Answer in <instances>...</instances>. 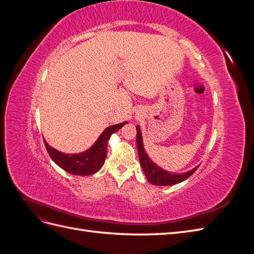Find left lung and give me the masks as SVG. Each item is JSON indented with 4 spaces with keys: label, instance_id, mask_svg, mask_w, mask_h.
Returning a JSON list of instances; mask_svg holds the SVG:
<instances>
[{
    "label": "left lung",
    "instance_id": "8db88e82",
    "mask_svg": "<svg viewBox=\"0 0 254 254\" xmlns=\"http://www.w3.org/2000/svg\"><path fill=\"white\" fill-rule=\"evenodd\" d=\"M136 147H137V152H139L140 163L146 178H147V180L151 184H155V186L168 187V186H173V184L180 183L186 179H188L190 176L193 175L198 168V166H196L195 168H193V170L189 171L187 173L172 174V173L165 172L164 170H162V168L157 166L148 158L147 153H146L144 150L142 134H141V130L139 126H136Z\"/></svg>",
    "mask_w": 254,
    "mask_h": 254
}]
</instances>
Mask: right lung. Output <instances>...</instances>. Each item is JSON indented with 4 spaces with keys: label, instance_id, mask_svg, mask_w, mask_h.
<instances>
[{
    "label": "right lung",
    "instance_id": "1",
    "mask_svg": "<svg viewBox=\"0 0 254 254\" xmlns=\"http://www.w3.org/2000/svg\"><path fill=\"white\" fill-rule=\"evenodd\" d=\"M125 124H127V122L105 129V131L99 135L97 141L92 147L83 152L75 153V155H66V153L54 149L45 140L44 145L52 160L63 170L73 175L89 176L95 174L103 166L107 157V144H108V140L110 139L112 133L117 132Z\"/></svg>",
    "mask_w": 254,
    "mask_h": 254
}]
</instances>
